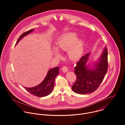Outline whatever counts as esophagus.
Returning a JSON list of instances; mask_svg holds the SVG:
<instances>
[{
	"instance_id": "obj_1",
	"label": "esophagus",
	"mask_w": 125,
	"mask_h": 125,
	"mask_svg": "<svg viewBox=\"0 0 125 125\" xmlns=\"http://www.w3.org/2000/svg\"><path fill=\"white\" fill-rule=\"evenodd\" d=\"M61 70H62V71H63V72H64V73L67 72V71H68V68H67L66 66H63V67H62Z\"/></svg>"
}]
</instances>
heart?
Instances as JSON below:
<instances>
[{"label":"heart","instance_id":"b5f03b06","mask_svg":"<svg viewBox=\"0 0 125 125\" xmlns=\"http://www.w3.org/2000/svg\"><path fill=\"white\" fill-rule=\"evenodd\" d=\"M57 45L60 50H68L69 56L73 60H78L83 55L84 42L82 39H78V35L76 32H69L61 35L57 42ZM53 52L56 56H60L56 48L53 49Z\"/></svg>","mask_w":125,"mask_h":125}]
</instances>
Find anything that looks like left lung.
<instances>
[{
    "label": "left lung",
    "mask_w": 125,
    "mask_h": 125,
    "mask_svg": "<svg viewBox=\"0 0 125 125\" xmlns=\"http://www.w3.org/2000/svg\"><path fill=\"white\" fill-rule=\"evenodd\" d=\"M90 54L89 52L82 57L75 67L77 79L72 89L75 93L85 94L93 93L99 87L107 72L108 51L106 47L93 68L86 65Z\"/></svg>",
    "instance_id": "left-lung-1"
}]
</instances>
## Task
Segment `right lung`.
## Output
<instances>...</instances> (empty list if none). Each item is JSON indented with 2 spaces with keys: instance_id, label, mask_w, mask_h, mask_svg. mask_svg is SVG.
<instances>
[{
  "instance_id": "1",
  "label": "right lung",
  "mask_w": 125,
  "mask_h": 125,
  "mask_svg": "<svg viewBox=\"0 0 125 125\" xmlns=\"http://www.w3.org/2000/svg\"><path fill=\"white\" fill-rule=\"evenodd\" d=\"M33 30L34 29H31L21 34L18 39L15 45H17L20 42V40ZM59 71L58 67L48 70L45 79L40 84L32 87H24L25 88L30 94L38 97H43L49 95L52 92L54 88L55 79L59 74Z\"/></svg>"
}]
</instances>
